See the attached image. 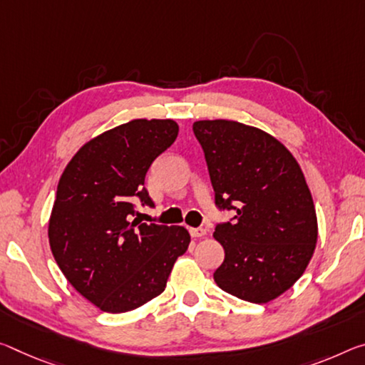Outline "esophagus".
<instances>
[{
  "label": "esophagus",
  "mask_w": 365,
  "mask_h": 365,
  "mask_svg": "<svg viewBox=\"0 0 365 365\" xmlns=\"http://www.w3.org/2000/svg\"><path fill=\"white\" fill-rule=\"evenodd\" d=\"M190 235H192L193 239H198V237L206 235V229H203V227H192V229H190Z\"/></svg>",
  "instance_id": "obj_1"
}]
</instances>
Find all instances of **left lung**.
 Wrapping results in <instances>:
<instances>
[{
    "instance_id": "1",
    "label": "left lung",
    "mask_w": 365,
    "mask_h": 365,
    "mask_svg": "<svg viewBox=\"0 0 365 365\" xmlns=\"http://www.w3.org/2000/svg\"><path fill=\"white\" fill-rule=\"evenodd\" d=\"M193 133L214 205L235 212L214 229L225 253L214 281L247 302H269L304 274L315 250L317 214L304 173L279 141L253 126L201 120Z\"/></svg>"
}]
</instances>
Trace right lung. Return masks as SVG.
<instances>
[{"mask_svg":"<svg viewBox=\"0 0 365 365\" xmlns=\"http://www.w3.org/2000/svg\"><path fill=\"white\" fill-rule=\"evenodd\" d=\"M177 135L173 120L128 121L84 144L58 183L51 253L71 286L103 312H130L158 297L187 252L182 225L135 217L136 203L154 207L144 178Z\"/></svg>","mask_w":365,"mask_h":365,"instance_id":"right-lung-1","label":"right lung"}]
</instances>
